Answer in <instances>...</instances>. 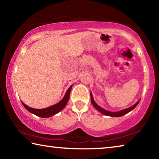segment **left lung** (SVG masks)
I'll use <instances>...</instances> for the list:
<instances>
[{"label": "left lung", "instance_id": "8db88e82", "mask_svg": "<svg viewBox=\"0 0 159 159\" xmlns=\"http://www.w3.org/2000/svg\"><path fill=\"white\" fill-rule=\"evenodd\" d=\"M90 98H91V102H92V104L93 105V107H95L97 110H98V111L102 113V114H104L105 116H111V117H120V116H122L125 115L126 114H128V113L131 111L132 110H133L134 108H135V107L138 106V104H139V101H140V99H139V100L136 103L134 104V105H133L130 107H128V108H127V109L120 110V111H107V110H106V109H104V108H102V107L99 106L98 104L96 103L95 101L94 100L93 94L91 92H90Z\"/></svg>", "mask_w": 159, "mask_h": 159}]
</instances>
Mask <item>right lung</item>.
Wrapping results in <instances>:
<instances>
[{
    "mask_svg": "<svg viewBox=\"0 0 159 159\" xmlns=\"http://www.w3.org/2000/svg\"><path fill=\"white\" fill-rule=\"evenodd\" d=\"M72 86H73V85H71L68 88V90H66L64 98L61 99L58 103L54 104V105H52L49 107H47V108L34 109V108H31L30 107H28L26 104L24 103L23 102H21V103H22L23 106L25 107V109L27 110V111L31 113V114L37 116L41 117V118H48V117L52 116L55 115L56 114H57V113L61 111V110L66 107L67 102H68L69 99L70 93H71Z\"/></svg>",
    "mask_w": 159,
    "mask_h": 159,
    "instance_id": "1",
    "label": "right lung"
}]
</instances>
